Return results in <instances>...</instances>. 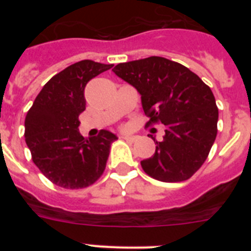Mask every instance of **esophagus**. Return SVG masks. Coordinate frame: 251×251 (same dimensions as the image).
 <instances>
[{
  "label": "esophagus",
  "instance_id": "34e87169",
  "mask_svg": "<svg viewBox=\"0 0 251 251\" xmlns=\"http://www.w3.org/2000/svg\"><path fill=\"white\" fill-rule=\"evenodd\" d=\"M122 138L124 139V141H128V142H134L137 139L136 136H123Z\"/></svg>",
  "mask_w": 251,
  "mask_h": 251
}]
</instances>
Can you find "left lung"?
I'll list each match as a JSON object with an SVG mask.
<instances>
[{
    "mask_svg": "<svg viewBox=\"0 0 251 251\" xmlns=\"http://www.w3.org/2000/svg\"><path fill=\"white\" fill-rule=\"evenodd\" d=\"M115 75L141 94L150 121L165 124V137L156 152L143 159L146 174L162 182L191 178L207 158L217 134L219 109L210 86L182 64L161 56L121 63Z\"/></svg>",
    "mask_w": 251,
    "mask_h": 251,
    "instance_id": "1",
    "label": "left lung"
}]
</instances>
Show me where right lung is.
Listing matches in <instances>:
<instances>
[{
	"label": "right lung",
	"instance_id": "add662e5",
	"mask_svg": "<svg viewBox=\"0 0 251 251\" xmlns=\"http://www.w3.org/2000/svg\"><path fill=\"white\" fill-rule=\"evenodd\" d=\"M113 64L81 60L57 73L44 85L25 118V141L41 174L63 188H85L105 170L110 146L117 136L101 129L84 138L77 130L85 110L88 81Z\"/></svg>",
	"mask_w": 251,
	"mask_h": 251
}]
</instances>
